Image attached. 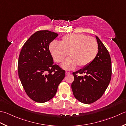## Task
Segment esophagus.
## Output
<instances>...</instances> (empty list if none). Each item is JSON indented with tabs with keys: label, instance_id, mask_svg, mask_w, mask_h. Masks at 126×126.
Masks as SVG:
<instances>
[{
	"label": "esophagus",
	"instance_id": "obj_1",
	"mask_svg": "<svg viewBox=\"0 0 126 126\" xmlns=\"http://www.w3.org/2000/svg\"><path fill=\"white\" fill-rule=\"evenodd\" d=\"M70 74V73L69 72H68V71H66V72H65V75H66Z\"/></svg>",
	"mask_w": 126,
	"mask_h": 126
}]
</instances>
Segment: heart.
I'll return each mask as SVG.
<instances>
[{"label": "heart", "instance_id": "obj_1", "mask_svg": "<svg viewBox=\"0 0 126 126\" xmlns=\"http://www.w3.org/2000/svg\"><path fill=\"white\" fill-rule=\"evenodd\" d=\"M98 44L95 39L81 34H70L63 37L61 42L53 41L49 45V50L57 63H62L66 70L88 65L94 60L98 53Z\"/></svg>", "mask_w": 126, "mask_h": 126}]
</instances>
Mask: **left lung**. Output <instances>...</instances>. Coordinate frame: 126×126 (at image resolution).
<instances>
[{"mask_svg": "<svg viewBox=\"0 0 126 126\" xmlns=\"http://www.w3.org/2000/svg\"><path fill=\"white\" fill-rule=\"evenodd\" d=\"M98 53L90 64L73 73L74 80L71 89L76 99L84 104H91L102 97L111 78V60L104 44L95 36ZM85 73L83 77L80 74Z\"/></svg>", "mask_w": 126, "mask_h": 126, "instance_id": "1", "label": "left lung"}]
</instances>
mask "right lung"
Segmentation results:
<instances>
[{
  "label": "right lung",
  "instance_id": "add662e5",
  "mask_svg": "<svg viewBox=\"0 0 126 126\" xmlns=\"http://www.w3.org/2000/svg\"><path fill=\"white\" fill-rule=\"evenodd\" d=\"M58 35L49 31L36 32L24 43L19 53V79L27 94L36 102L51 99L65 77V70L53 64L49 50L50 43Z\"/></svg>",
  "mask_w": 126,
  "mask_h": 126
}]
</instances>
